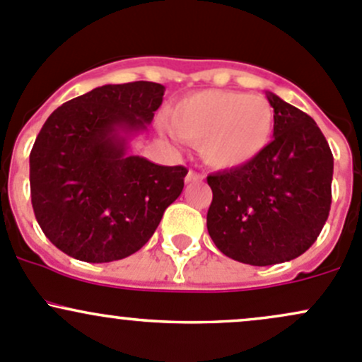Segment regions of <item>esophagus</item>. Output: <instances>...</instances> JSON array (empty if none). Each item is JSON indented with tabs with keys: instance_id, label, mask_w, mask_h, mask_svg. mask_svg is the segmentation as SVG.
<instances>
[{
	"instance_id": "obj_1",
	"label": "esophagus",
	"mask_w": 362,
	"mask_h": 362,
	"mask_svg": "<svg viewBox=\"0 0 362 362\" xmlns=\"http://www.w3.org/2000/svg\"><path fill=\"white\" fill-rule=\"evenodd\" d=\"M186 182H192V181H200L204 180V174L202 173H197V170H188V174H186Z\"/></svg>"
}]
</instances>
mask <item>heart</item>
I'll list each match as a JSON object with an SVG mask.
<instances>
[{"label":"heart","instance_id":"b5f03b06","mask_svg":"<svg viewBox=\"0 0 362 362\" xmlns=\"http://www.w3.org/2000/svg\"><path fill=\"white\" fill-rule=\"evenodd\" d=\"M274 108L264 96L240 91H200L170 108V129L200 143L202 158L219 169L240 167L257 158L274 131Z\"/></svg>","mask_w":362,"mask_h":362}]
</instances>
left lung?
<instances>
[{
  "mask_svg": "<svg viewBox=\"0 0 362 362\" xmlns=\"http://www.w3.org/2000/svg\"><path fill=\"white\" fill-rule=\"evenodd\" d=\"M274 139L248 164L207 176V229L238 262L273 266L302 255L320 236L332 207L333 155L305 112L267 95Z\"/></svg>",
  "mask_w": 362,
  "mask_h": 362,
  "instance_id": "8db88e82",
  "label": "left lung"
}]
</instances>
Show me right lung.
Returning <instances> with one entry per match:
<instances>
[{"instance_id": "add662e5", "label": "right lung", "mask_w": 362, "mask_h": 362, "mask_svg": "<svg viewBox=\"0 0 362 362\" xmlns=\"http://www.w3.org/2000/svg\"><path fill=\"white\" fill-rule=\"evenodd\" d=\"M162 84H107L58 107L30 150V200L46 238L84 262L134 254L181 195L188 169L127 155L124 134L145 131Z\"/></svg>"}]
</instances>
